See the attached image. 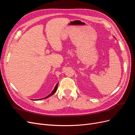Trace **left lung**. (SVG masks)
<instances>
[{
	"mask_svg": "<svg viewBox=\"0 0 135 135\" xmlns=\"http://www.w3.org/2000/svg\"><path fill=\"white\" fill-rule=\"evenodd\" d=\"M114 38H115V37H114Z\"/></svg>",
	"mask_w": 135,
	"mask_h": 135,
	"instance_id": "8db88e82",
	"label": "left lung"
}]
</instances>
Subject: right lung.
<instances>
[{"label":"right lung","mask_w":135,"mask_h":135,"mask_svg":"<svg viewBox=\"0 0 135 135\" xmlns=\"http://www.w3.org/2000/svg\"><path fill=\"white\" fill-rule=\"evenodd\" d=\"M58 84H59V83H57V84L56 85V86H55V88H54V90H53V91H52V92L50 94V95H48L47 96L45 97H44V98H43V99H36V100H34V101L41 100H43V99H47V98H48V97H49L51 96L52 95H54V94H55V93H56V91H57V88H58Z\"/></svg>","instance_id":"1"}]
</instances>
